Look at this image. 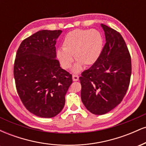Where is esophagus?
Returning a JSON list of instances; mask_svg holds the SVG:
<instances>
[{
  "label": "esophagus",
  "mask_w": 146,
  "mask_h": 146,
  "mask_svg": "<svg viewBox=\"0 0 146 146\" xmlns=\"http://www.w3.org/2000/svg\"><path fill=\"white\" fill-rule=\"evenodd\" d=\"M72 78H73V80L74 82L78 81V80H79V76L77 75H73V77H72Z\"/></svg>",
  "instance_id": "34e87169"
}]
</instances>
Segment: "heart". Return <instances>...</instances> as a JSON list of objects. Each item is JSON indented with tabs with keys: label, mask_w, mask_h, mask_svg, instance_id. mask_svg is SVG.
<instances>
[{
	"label": "heart",
	"mask_w": 146,
	"mask_h": 146,
	"mask_svg": "<svg viewBox=\"0 0 146 146\" xmlns=\"http://www.w3.org/2000/svg\"><path fill=\"white\" fill-rule=\"evenodd\" d=\"M103 38L95 29H75L68 33L64 38L62 48L57 49V58L65 69L71 67L73 57L77 62L73 72L78 73L83 65L90 66L96 62L103 48Z\"/></svg>",
	"instance_id": "1"
}]
</instances>
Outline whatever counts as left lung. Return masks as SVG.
<instances>
[{
  "instance_id": "obj_1",
  "label": "left lung",
  "mask_w": 146,
  "mask_h": 146,
  "mask_svg": "<svg viewBox=\"0 0 146 146\" xmlns=\"http://www.w3.org/2000/svg\"><path fill=\"white\" fill-rule=\"evenodd\" d=\"M106 44L100 58L82 73L81 99L94 115H104L119 104L124 98L131 76V58L119 33L101 24Z\"/></svg>"
}]
</instances>
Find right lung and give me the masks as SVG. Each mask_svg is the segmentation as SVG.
Here are the masks:
<instances>
[{"instance_id":"add662e5","label":"right lung","mask_w":146,"mask_h":146,"mask_svg":"<svg viewBox=\"0 0 146 146\" xmlns=\"http://www.w3.org/2000/svg\"><path fill=\"white\" fill-rule=\"evenodd\" d=\"M61 30H41L21 42L14 75L17 92L30 113L43 118L58 115L73 82L72 75L56 60V40Z\"/></svg>"}]
</instances>
